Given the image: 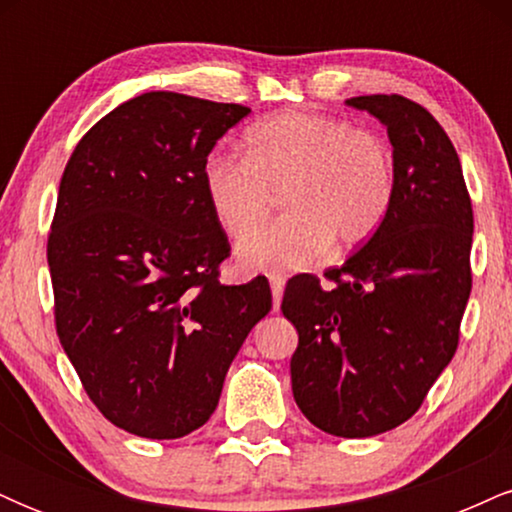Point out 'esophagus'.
Segmentation results:
<instances>
[{
	"label": "esophagus",
	"instance_id": "1",
	"mask_svg": "<svg viewBox=\"0 0 512 512\" xmlns=\"http://www.w3.org/2000/svg\"><path fill=\"white\" fill-rule=\"evenodd\" d=\"M269 286H272V301H274V310H279L281 305V293H284L286 279L284 274H269Z\"/></svg>",
	"mask_w": 512,
	"mask_h": 512
}]
</instances>
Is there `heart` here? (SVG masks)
<instances>
[{
    "instance_id": "1",
    "label": "heart",
    "mask_w": 512,
    "mask_h": 512,
    "mask_svg": "<svg viewBox=\"0 0 512 512\" xmlns=\"http://www.w3.org/2000/svg\"><path fill=\"white\" fill-rule=\"evenodd\" d=\"M248 154L214 149L202 163L204 192L231 238L266 218L275 195L287 216L240 240L245 269H303L337 245L366 243L395 199V156L383 137L315 113H281L250 127Z\"/></svg>"
}]
</instances>
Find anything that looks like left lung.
Segmentation results:
<instances>
[{
  "label": "left lung",
  "instance_id": "left-lung-1",
  "mask_svg": "<svg viewBox=\"0 0 512 512\" xmlns=\"http://www.w3.org/2000/svg\"><path fill=\"white\" fill-rule=\"evenodd\" d=\"M387 127L395 199L373 238L327 269L289 279L281 313L298 332L293 397L339 438H368L411 419L452 361L472 291V199L455 146L409 98L346 101Z\"/></svg>",
  "mask_w": 512,
  "mask_h": 512
}]
</instances>
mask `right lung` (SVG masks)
<instances>
[{
	"mask_svg": "<svg viewBox=\"0 0 512 512\" xmlns=\"http://www.w3.org/2000/svg\"><path fill=\"white\" fill-rule=\"evenodd\" d=\"M250 108L151 91L76 144L48 236L55 327L88 399L122 431L173 440L204 426L252 327L264 276L221 284L231 255L202 163Z\"/></svg>",
	"mask_w": 512,
	"mask_h": 512,
	"instance_id": "1",
	"label": "right lung"
}]
</instances>
